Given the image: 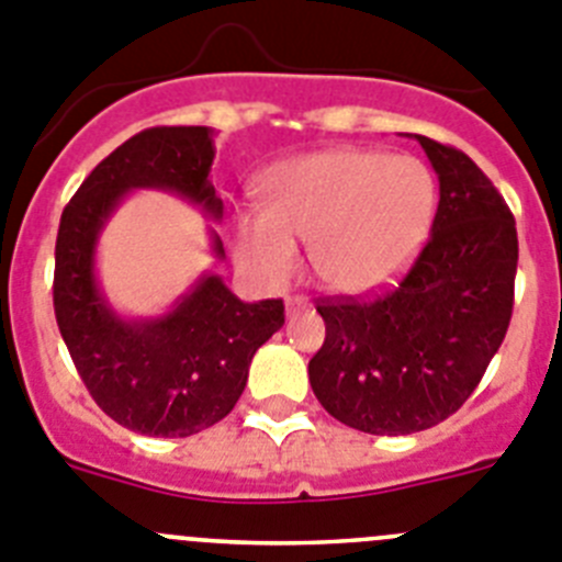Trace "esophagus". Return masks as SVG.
<instances>
[{
    "label": "esophagus",
    "mask_w": 562,
    "mask_h": 562,
    "mask_svg": "<svg viewBox=\"0 0 562 562\" xmlns=\"http://www.w3.org/2000/svg\"><path fill=\"white\" fill-rule=\"evenodd\" d=\"M308 306V301L303 295H292V297H286V315H297V312H303V308Z\"/></svg>",
    "instance_id": "1"
}]
</instances>
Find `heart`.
I'll return each mask as SVG.
<instances>
[{
	"label": "heart",
	"instance_id": "1",
	"mask_svg": "<svg viewBox=\"0 0 562 562\" xmlns=\"http://www.w3.org/2000/svg\"><path fill=\"white\" fill-rule=\"evenodd\" d=\"M431 172L409 156L323 150L278 164L261 180V211L236 217V254L270 284L295 272L308 241L323 284L362 295L415 261L435 220Z\"/></svg>",
	"mask_w": 562,
	"mask_h": 562
}]
</instances>
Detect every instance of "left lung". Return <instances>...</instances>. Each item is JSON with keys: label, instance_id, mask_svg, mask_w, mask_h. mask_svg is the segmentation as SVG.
Returning <instances> with one entry per match:
<instances>
[{"label": "left lung", "instance_id": "obj_1", "mask_svg": "<svg viewBox=\"0 0 562 562\" xmlns=\"http://www.w3.org/2000/svg\"><path fill=\"white\" fill-rule=\"evenodd\" d=\"M440 180L431 236L373 301H323L308 362L323 409L368 435H412L454 415L482 382L513 315L516 220L465 153L415 136Z\"/></svg>", "mask_w": 562, "mask_h": 562}]
</instances>
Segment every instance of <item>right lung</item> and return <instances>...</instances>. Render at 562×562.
I'll list each match as a JSON object with an SVG mask.
<instances>
[{
	"label": "right lung",
	"mask_w": 562,
	"mask_h": 562,
	"mask_svg": "<svg viewBox=\"0 0 562 562\" xmlns=\"http://www.w3.org/2000/svg\"><path fill=\"white\" fill-rule=\"evenodd\" d=\"M211 127H150L97 164L64 209L55 241V317L82 384L108 418L147 437H189L234 409L254 353L284 326V301L245 303L203 272L167 315H116L97 281V241L136 189H161L214 223L223 200L211 187ZM211 254L225 259L211 231Z\"/></svg>",
	"instance_id": "obj_1"
}]
</instances>
